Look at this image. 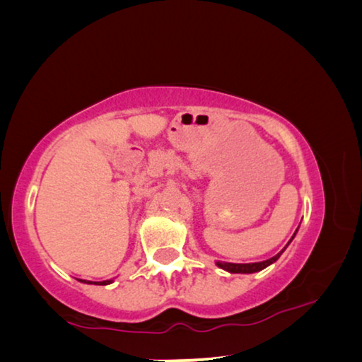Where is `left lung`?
<instances>
[{"label": "left lung", "mask_w": 362, "mask_h": 362, "mask_svg": "<svg viewBox=\"0 0 362 362\" xmlns=\"http://www.w3.org/2000/svg\"><path fill=\"white\" fill-rule=\"evenodd\" d=\"M296 236V235H293ZM292 236V240H293ZM291 240V241H292ZM284 250H281L279 254H276L272 259L268 260H263V262H255V263H228V262H217V267L225 269V272L228 273H255V272H260V269L267 268L268 265H272V263L276 262L279 259V255L283 254Z\"/></svg>", "instance_id": "obj_1"}]
</instances>
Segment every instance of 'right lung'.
Here are the masks:
<instances>
[{
	"mask_svg": "<svg viewBox=\"0 0 362 362\" xmlns=\"http://www.w3.org/2000/svg\"><path fill=\"white\" fill-rule=\"evenodd\" d=\"M81 281V283H86V281H83V279H79ZM110 283H113L112 279H107V281H100V283H94V284H99V286H107V284H110ZM88 284H93V281H88Z\"/></svg>",
	"mask_w": 362,
	"mask_h": 362,
	"instance_id": "right-lung-1",
	"label": "right lung"
}]
</instances>
